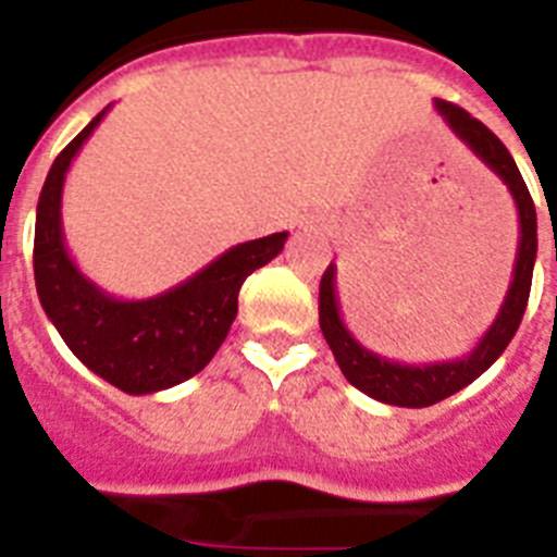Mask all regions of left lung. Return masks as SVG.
Here are the masks:
<instances>
[{
	"label": "left lung",
	"mask_w": 557,
	"mask_h": 557,
	"mask_svg": "<svg viewBox=\"0 0 557 557\" xmlns=\"http://www.w3.org/2000/svg\"><path fill=\"white\" fill-rule=\"evenodd\" d=\"M434 109H437L440 117L446 120L448 128L457 134L459 143H466L473 157L485 162L502 178V185L510 190L516 212H519V249H516V263H512V280L491 327L482 333L476 347L459 359L432 361V364H404V361L372 352L345 325L342 308H338L336 263L327 265L322 283H319V327H322L327 347L333 350L338 370L345 372V379L356 389H361L370 398L389 406H406V409H423V406L446 400L448 395L473 384L493 361L499 359L505 347L510 345V338L519 331L521 317H524L530 285H533L535 251H539L535 205L502 139L459 106L434 100Z\"/></svg>",
	"instance_id": "left-lung-1"
}]
</instances>
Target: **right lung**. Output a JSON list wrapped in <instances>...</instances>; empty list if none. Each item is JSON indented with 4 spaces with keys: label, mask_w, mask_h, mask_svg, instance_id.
I'll return each mask as SVG.
<instances>
[{
    "label": "right lung",
    "mask_w": 557,
    "mask_h": 557,
    "mask_svg": "<svg viewBox=\"0 0 557 557\" xmlns=\"http://www.w3.org/2000/svg\"><path fill=\"white\" fill-rule=\"evenodd\" d=\"M98 117L52 162L36 207L33 272L36 292L77 361L128 395L171 389L205 370L238 317V292L255 269L283 251L288 232L232 246L201 272L157 297L120 299L91 283L66 251L61 196L72 159L84 148Z\"/></svg>",
    "instance_id": "right-lung-1"
}]
</instances>
